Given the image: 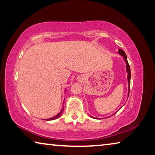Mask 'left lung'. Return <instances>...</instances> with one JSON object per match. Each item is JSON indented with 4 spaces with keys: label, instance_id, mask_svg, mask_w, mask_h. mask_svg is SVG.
<instances>
[{
    "label": "left lung",
    "instance_id": "1",
    "mask_svg": "<svg viewBox=\"0 0 155 155\" xmlns=\"http://www.w3.org/2000/svg\"><path fill=\"white\" fill-rule=\"evenodd\" d=\"M118 53L124 57V59L125 60L126 64H127V71L128 72V95H129V91H130V65L128 64V62L127 61V55H126V53L124 52V51H122V49H119L118 50Z\"/></svg>",
    "mask_w": 155,
    "mask_h": 155
}]
</instances>
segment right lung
I'll return each mask as SVG.
<instances>
[{
    "label": "right lung",
    "instance_id": "right-lung-1",
    "mask_svg": "<svg viewBox=\"0 0 155 155\" xmlns=\"http://www.w3.org/2000/svg\"><path fill=\"white\" fill-rule=\"evenodd\" d=\"M63 110H64V108H62V109H61V112L60 113H59L58 114H57V115H55V116H54V117H51V118H49V119H46V120H55V119H57V118H58L59 117H60L61 116V114H62V112H63Z\"/></svg>",
    "mask_w": 155,
    "mask_h": 155
}]
</instances>
